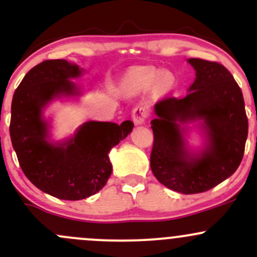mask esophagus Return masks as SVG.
Masks as SVG:
<instances>
[{"mask_svg":"<svg viewBox=\"0 0 257 257\" xmlns=\"http://www.w3.org/2000/svg\"><path fill=\"white\" fill-rule=\"evenodd\" d=\"M132 119H133L137 125L144 124L145 120H147V109H145V107L138 105V107L134 108L133 112H132Z\"/></svg>","mask_w":257,"mask_h":257,"instance_id":"34e87169","label":"esophagus"}]
</instances>
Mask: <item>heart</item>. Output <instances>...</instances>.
<instances>
[{
	"label": "heart",
	"instance_id": "heart-1",
	"mask_svg": "<svg viewBox=\"0 0 257 257\" xmlns=\"http://www.w3.org/2000/svg\"><path fill=\"white\" fill-rule=\"evenodd\" d=\"M160 76L159 69L155 68H134L131 69L128 73L125 74L123 79V88L124 89H132L136 85L142 84V83L153 82ZM164 84L167 87H172L173 85V78L169 76H165L163 79Z\"/></svg>",
	"mask_w": 257,
	"mask_h": 257
}]
</instances>
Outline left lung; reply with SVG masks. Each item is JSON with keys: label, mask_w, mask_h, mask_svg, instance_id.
<instances>
[{"label": "left lung", "mask_w": 257, "mask_h": 257, "mask_svg": "<svg viewBox=\"0 0 257 257\" xmlns=\"http://www.w3.org/2000/svg\"><path fill=\"white\" fill-rule=\"evenodd\" d=\"M195 80L184 98H165L154 105L150 168L155 178L181 194L208 191L239 168L247 138L242 92L221 64L186 59ZM193 130L202 137L191 147Z\"/></svg>", "instance_id": "8db88e82"}]
</instances>
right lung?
Instances as JSON below:
<instances>
[{"label": "right lung", "instance_id": "1", "mask_svg": "<svg viewBox=\"0 0 257 257\" xmlns=\"http://www.w3.org/2000/svg\"><path fill=\"white\" fill-rule=\"evenodd\" d=\"M84 69L66 59H51L33 67L12 98L10 136L21 169L43 193L62 200L89 198L112 174L109 152L131 134L134 124L125 120H88L73 136L52 139L46 108L53 100L78 99L83 90L72 79Z\"/></svg>", "mask_w": 257, "mask_h": 257}]
</instances>
